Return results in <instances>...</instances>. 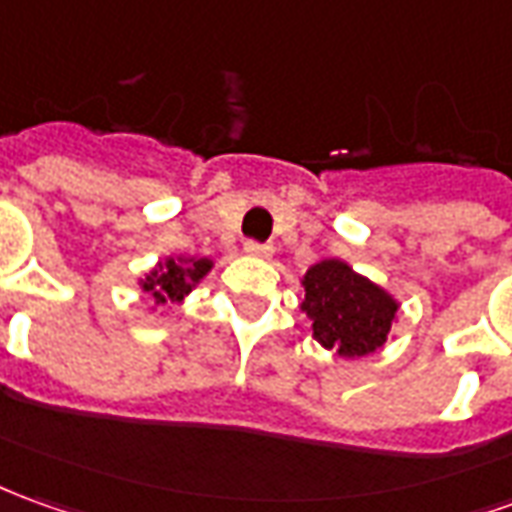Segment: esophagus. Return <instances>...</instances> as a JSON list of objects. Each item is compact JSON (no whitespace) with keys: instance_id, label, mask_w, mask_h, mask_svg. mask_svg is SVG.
Returning <instances> with one entry per match:
<instances>
[{"instance_id":"esophagus-1","label":"esophagus","mask_w":512,"mask_h":512,"mask_svg":"<svg viewBox=\"0 0 512 512\" xmlns=\"http://www.w3.org/2000/svg\"><path fill=\"white\" fill-rule=\"evenodd\" d=\"M244 252L252 257H271V246L260 244V241H252V238H249V241L244 244Z\"/></svg>"}]
</instances>
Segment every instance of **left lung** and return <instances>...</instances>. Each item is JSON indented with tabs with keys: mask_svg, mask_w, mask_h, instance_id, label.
I'll list each match as a JSON object with an SVG mask.
<instances>
[{
	"mask_svg": "<svg viewBox=\"0 0 512 512\" xmlns=\"http://www.w3.org/2000/svg\"><path fill=\"white\" fill-rule=\"evenodd\" d=\"M302 285V310L313 318V335L321 346L360 357L385 343L399 305L374 282L341 260H324L307 271Z\"/></svg>",
	"mask_w": 512,
	"mask_h": 512,
	"instance_id": "obj_1",
	"label": "left lung"
}]
</instances>
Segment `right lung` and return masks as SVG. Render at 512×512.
Here are the masks:
<instances>
[{"label": "right lung", "instance_id": "add662e5", "mask_svg": "<svg viewBox=\"0 0 512 512\" xmlns=\"http://www.w3.org/2000/svg\"><path fill=\"white\" fill-rule=\"evenodd\" d=\"M207 257H191V260H166L163 266L152 271L144 282V291L152 293L157 305L163 302H180L185 293L210 271Z\"/></svg>", "mask_w": 512, "mask_h": 512}]
</instances>
